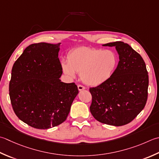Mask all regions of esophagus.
<instances>
[{"label": "esophagus", "instance_id": "esophagus-1", "mask_svg": "<svg viewBox=\"0 0 159 159\" xmlns=\"http://www.w3.org/2000/svg\"><path fill=\"white\" fill-rule=\"evenodd\" d=\"M78 89H79V91H82V90L85 89V88L84 86L81 85H78Z\"/></svg>", "mask_w": 159, "mask_h": 159}]
</instances>
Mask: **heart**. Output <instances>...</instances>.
Returning a JSON list of instances; mask_svg holds the SVG:
<instances>
[{"label": "heart", "mask_w": 159, "mask_h": 159, "mask_svg": "<svg viewBox=\"0 0 159 159\" xmlns=\"http://www.w3.org/2000/svg\"><path fill=\"white\" fill-rule=\"evenodd\" d=\"M119 59L115 53L105 49L80 47L71 50L67 62L61 63L63 72L71 78L76 72L80 74L83 83L90 86H98L106 83L116 70Z\"/></svg>", "instance_id": "obj_1"}]
</instances>
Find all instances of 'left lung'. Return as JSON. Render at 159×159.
Returning a JSON list of instances; mask_svg holds the SVG:
<instances>
[{
  "label": "left lung",
  "instance_id": "1",
  "mask_svg": "<svg viewBox=\"0 0 159 159\" xmlns=\"http://www.w3.org/2000/svg\"><path fill=\"white\" fill-rule=\"evenodd\" d=\"M102 46L115 47L119 61L109 80L89 89L90 111L102 123L124 125L143 110L148 99V73L141 56L127 43L116 41Z\"/></svg>",
  "mask_w": 159,
  "mask_h": 159
}]
</instances>
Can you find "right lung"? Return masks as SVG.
<instances>
[{"label":"right lung","instance_id":"add662e5","mask_svg":"<svg viewBox=\"0 0 159 159\" xmlns=\"http://www.w3.org/2000/svg\"><path fill=\"white\" fill-rule=\"evenodd\" d=\"M60 45H30L12 67L9 85L12 107L18 119L34 128L49 129L63 123L79 94L75 83L60 80Z\"/></svg>","mask_w":159,"mask_h":159}]
</instances>
